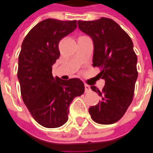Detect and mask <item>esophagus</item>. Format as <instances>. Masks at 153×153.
<instances>
[{
    "label": "esophagus",
    "mask_w": 153,
    "mask_h": 153,
    "mask_svg": "<svg viewBox=\"0 0 153 153\" xmlns=\"http://www.w3.org/2000/svg\"><path fill=\"white\" fill-rule=\"evenodd\" d=\"M84 89H85V92L89 91V90H90V87H89V85L85 84V85H84Z\"/></svg>",
    "instance_id": "esophagus-1"
}]
</instances>
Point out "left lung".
<instances>
[{
    "label": "left lung",
    "mask_w": 153,
    "mask_h": 153,
    "mask_svg": "<svg viewBox=\"0 0 153 153\" xmlns=\"http://www.w3.org/2000/svg\"><path fill=\"white\" fill-rule=\"evenodd\" d=\"M81 31L94 43L93 66L100 69V77L105 80L101 101L89 108L92 119L100 124H112L121 118L133 99L137 79V58L131 38L113 20L102 17L92 21H78Z\"/></svg>",
    "instance_id": "obj_1"
}]
</instances>
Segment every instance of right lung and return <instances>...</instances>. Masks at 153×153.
<instances>
[{
    "mask_svg": "<svg viewBox=\"0 0 153 153\" xmlns=\"http://www.w3.org/2000/svg\"><path fill=\"white\" fill-rule=\"evenodd\" d=\"M76 28V21L46 19L30 30L21 45L17 72L21 97L34 119L45 128L65 124L70 103L84 93L79 79L52 75V66L60 55L59 40Z\"/></svg>",
    "mask_w": 153,
    "mask_h": 153,
    "instance_id": "right-lung-1",
    "label": "right lung"
}]
</instances>
